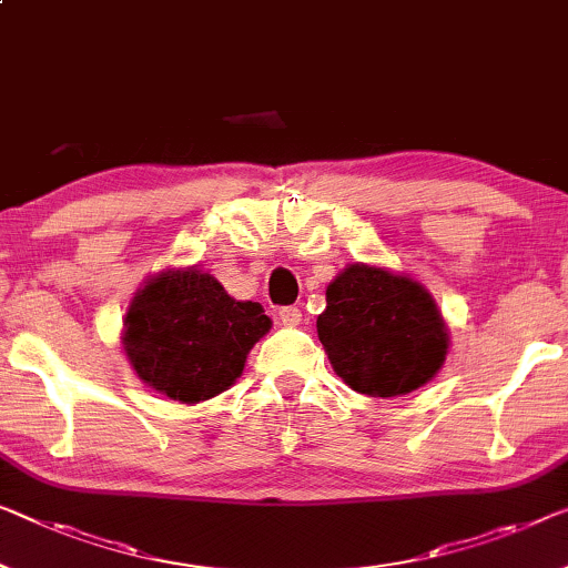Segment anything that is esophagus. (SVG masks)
Listing matches in <instances>:
<instances>
[{"mask_svg": "<svg viewBox=\"0 0 568 568\" xmlns=\"http://www.w3.org/2000/svg\"><path fill=\"white\" fill-rule=\"evenodd\" d=\"M277 316H281L283 326H298L301 321H303V313H301V308H295V306H285V308H281V313H277Z\"/></svg>", "mask_w": 568, "mask_h": 568, "instance_id": "esophagus-1", "label": "esophagus"}]
</instances>
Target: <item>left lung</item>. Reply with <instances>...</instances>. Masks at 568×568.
<instances>
[{"label": "left lung", "instance_id": "left-lung-1", "mask_svg": "<svg viewBox=\"0 0 568 568\" xmlns=\"http://www.w3.org/2000/svg\"><path fill=\"white\" fill-rule=\"evenodd\" d=\"M316 328L336 375L369 397L418 390L436 377L448 352L442 311L426 287L365 262L328 283Z\"/></svg>", "mask_w": 568, "mask_h": 568}]
</instances>
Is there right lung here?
I'll list each match as a JSON object with an SVG mask.
<instances>
[{
    "mask_svg": "<svg viewBox=\"0 0 568 568\" xmlns=\"http://www.w3.org/2000/svg\"><path fill=\"white\" fill-rule=\"evenodd\" d=\"M270 326L260 303L234 301L214 275L199 267L165 270L134 293L122 344L152 390L201 403L230 390Z\"/></svg>",
    "mask_w": 568,
    "mask_h": 568,
    "instance_id": "obj_1",
    "label": "right lung"
}]
</instances>
